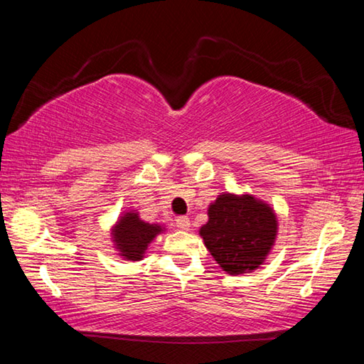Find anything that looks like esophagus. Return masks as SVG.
<instances>
[{
    "label": "esophagus",
    "mask_w": 364,
    "mask_h": 364,
    "mask_svg": "<svg viewBox=\"0 0 364 364\" xmlns=\"http://www.w3.org/2000/svg\"><path fill=\"white\" fill-rule=\"evenodd\" d=\"M175 225H176V228H180V230L188 231L191 228V220L188 217H178L175 220Z\"/></svg>",
    "instance_id": "esophagus-1"
}]
</instances>
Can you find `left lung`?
Wrapping results in <instances>:
<instances>
[{
  "label": "left lung",
  "instance_id": "left-lung-1",
  "mask_svg": "<svg viewBox=\"0 0 364 364\" xmlns=\"http://www.w3.org/2000/svg\"><path fill=\"white\" fill-rule=\"evenodd\" d=\"M207 215L199 234L221 269L236 276L260 268L278 236L271 205L252 194L221 193Z\"/></svg>",
  "mask_w": 364,
  "mask_h": 364
}]
</instances>
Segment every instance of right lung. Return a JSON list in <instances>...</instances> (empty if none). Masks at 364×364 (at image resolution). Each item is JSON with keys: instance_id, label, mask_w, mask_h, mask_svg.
Listing matches in <instances>:
<instances>
[{"instance_id": "1", "label": "right lung", "mask_w": 364, "mask_h": 364, "mask_svg": "<svg viewBox=\"0 0 364 364\" xmlns=\"http://www.w3.org/2000/svg\"><path fill=\"white\" fill-rule=\"evenodd\" d=\"M164 231L165 226L147 223L139 218L136 210H130L122 213V217L112 226L110 234H112L114 247L123 260L139 262L144 258L149 244Z\"/></svg>"}]
</instances>
